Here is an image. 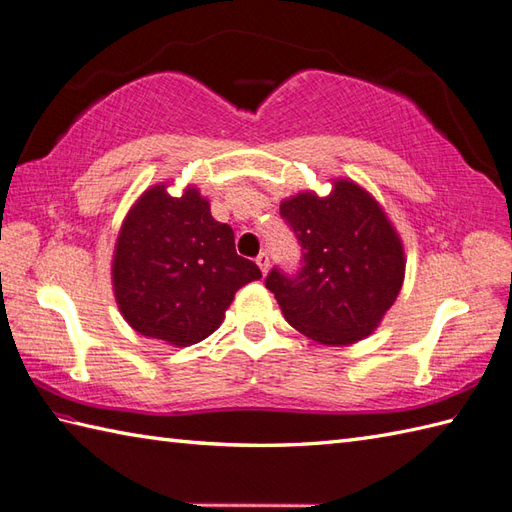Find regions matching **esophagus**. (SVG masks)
Here are the masks:
<instances>
[{"label":"esophagus","mask_w":512,"mask_h":512,"mask_svg":"<svg viewBox=\"0 0 512 512\" xmlns=\"http://www.w3.org/2000/svg\"><path fill=\"white\" fill-rule=\"evenodd\" d=\"M255 262H257V266H259V270H262V273L266 275V273H268V268H270L268 253H259V255L255 257Z\"/></svg>","instance_id":"1"}]
</instances>
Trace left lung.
Returning a JSON list of instances; mask_svg holds the SVG:
<instances>
[{
    "mask_svg": "<svg viewBox=\"0 0 512 512\" xmlns=\"http://www.w3.org/2000/svg\"><path fill=\"white\" fill-rule=\"evenodd\" d=\"M301 246V268L275 266L266 277L286 321L323 345L372 334L396 301L405 253L383 209L350 180L328 198L299 193L279 206Z\"/></svg>",
    "mask_w": 512,
    "mask_h": 512,
    "instance_id": "left-lung-1",
    "label": "left lung"
}]
</instances>
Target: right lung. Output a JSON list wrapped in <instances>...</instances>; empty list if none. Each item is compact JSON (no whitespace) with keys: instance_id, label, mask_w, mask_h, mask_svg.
Instances as JSON below:
<instances>
[{"instance_id":"right-lung-1","label":"right lung","mask_w":512,"mask_h":512,"mask_svg":"<svg viewBox=\"0 0 512 512\" xmlns=\"http://www.w3.org/2000/svg\"><path fill=\"white\" fill-rule=\"evenodd\" d=\"M114 292L127 323L151 339L193 345L217 330L235 292L262 277L237 255L233 228L195 189L143 193L114 253Z\"/></svg>"}]
</instances>
